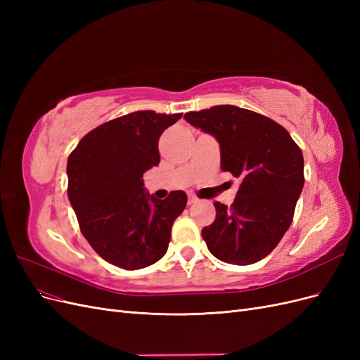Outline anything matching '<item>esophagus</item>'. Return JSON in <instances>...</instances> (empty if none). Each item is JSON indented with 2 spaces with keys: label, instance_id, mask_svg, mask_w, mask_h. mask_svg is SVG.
<instances>
[{
  "label": "esophagus",
  "instance_id": "obj_1",
  "mask_svg": "<svg viewBox=\"0 0 360 360\" xmlns=\"http://www.w3.org/2000/svg\"><path fill=\"white\" fill-rule=\"evenodd\" d=\"M197 201H198V200H197V198H195V197H193V195H189V197H188V204H189V205L195 204V202H197Z\"/></svg>",
  "mask_w": 360,
  "mask_h": 360
}]
</instances>
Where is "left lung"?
<instances>
[{"mask_svg":"<svg viewBox=\"0 0 360 360\" xmlns=\"http://www.w3.org/2000/svg\"><path fill=\"white\" fill-rule=\"evenodd\" d=\"M221 147V168L240 179L233 205L214 201L216 219L202 228L207 248L236 266L267 257L291 225L303 189V155L274 120L234 105L184 114Z\"/></svg>","mask_w":360,"mask_h":360,"instance_id":"8db88e82","label":"left lung"}]
</instances>
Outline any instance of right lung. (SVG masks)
<instances>
[{
	"label": "right lung",
	"mask_w": 360,
	"mask_h": 360,
	"mask_svg": "<svg viewBox=\"0 0 360 360\" xmlns=\"http://www.w3.org/2000/svg\"><path fill=\"white\" fill-rule=\"evenodd\" d=\"M180 118L155 111L118 117L86 134L69 156V201L86 242L108 263L136 270L167 254L188 197L174 191L158 200L143 174L159 165V138Z\"/></svg>",
	"instance_id": "1"
}]
</instances>
